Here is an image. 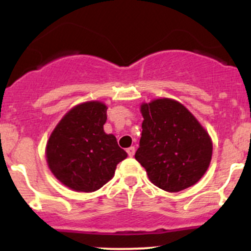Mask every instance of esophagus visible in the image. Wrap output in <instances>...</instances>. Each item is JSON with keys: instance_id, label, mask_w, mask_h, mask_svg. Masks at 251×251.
<instances>
[{"instance_id": "esophagus-1", "label": "esophagus", "mask_w": 251, "mask_h": 251, "mask_svg": "<svg viewBox=\"0 0 251 251\" xmlns=\"http://www.w3.org/2000/svg\"><path fill=\"white\" fill-rule=\"evenodd\" d=\"M126 151H127L129 157H133L134 153H135V148H134V146H131V148H128L127 150H126Z\"/></svg>"}]
</instances>
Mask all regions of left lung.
<instances>
[{
    "label": "left lung",
    "instance_id": "left-lung-1",
    "mask_svg": "<svg viewBox=\"0 0 251 251\" xmlns=\"http://www.w3.org/2000/svg\"><path fill=\"white\" fill-rule=\"evenodd\" d=\"M143 132L135 159L158 188L178 192L194 185L209 168L212 143L181 103L157 99L142 105Z\"/></svg>",
    "mask_w": 251,
    "mask_h": 251
}]
</instances>
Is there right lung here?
Returning <instances> with one entry per match:
<instances>
[{
    "instance_id": "add662e5",
    "label": "right lung",
    "mask_w": 251,
    "mask_h": 251,
    "mask_svg": "<svg viewBox=\"0 0 251 251\" xmlns=\"http://www.w3.org/2000/svg\"><path fill=\"white\" fill-rule=\"evenodd\" d=\"M107 107L83 102L57 124L47 143V163L53 175L68 188L97 191L113 177L117 165L127 157L113 134H106Z\"/></svg>"
}]
</instances>
